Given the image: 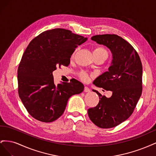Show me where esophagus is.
Instances as JSON below:
<instances>
[{"instance_id": "34e87169", "label": "esophagus", "mask_w": 156, "mask_h": 156, "mask_svg": "<svg viewBox=\"0 0 156 156\" xmlns=\"http://www.w3.org/2000/svg\"><path fill=\"white\" fill-rule=\"evenodd\" d=\"M84 91L85 92H90V89L88 87H84Z\"/></svg>"}]
</instances>
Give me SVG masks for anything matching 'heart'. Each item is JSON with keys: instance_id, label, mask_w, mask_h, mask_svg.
Returning a JSON list of instances; mask_svg holds the SVG:
<instances>
[{"instance_id": "heart-1", "label": "heart", "mask_w": 156, "mask_h": 156, "mask_svg": "<svg viewBox=\"0 0 156 156\" xmlns=\"http://www.w3.org/2000/svg\"><path fill=\"white\" fill-rule=\"evenodd\" d=\"M94 53L99 54V55H100V54H107V51L105 49H103L102 48H97L94 49ZM74 54H75V53L72 55V57H73V56H74ZM81 78L83 80H84V81H87V80H88V75L87 73H83L81 75Z\"/></svg>"}]
</instances>
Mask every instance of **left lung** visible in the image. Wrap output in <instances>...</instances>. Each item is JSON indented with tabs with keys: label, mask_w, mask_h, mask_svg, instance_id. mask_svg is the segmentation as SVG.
Here are the masks:
<instances>
[{
	"label": "left lung",
	"mask_w": 156,
	"mask_h": 156,
	"mask_svg": "<svg viewBox=\"0 0 156 156\" xmlns=\"http://www.w3.org/2000/svg\"><path fill=\"white\" fill-rule=\"evenodd\" d=\"M91 40L106 46L112 53L111 66L94 81L98 87L112 92L107 98L96 90L98 104L88 109L93 123L101 128H111L126 120L133 113L142 94L143 66L131 44L115 34L96 35Z\"/></svg>",
	"instance_id": "obj_1"
}]
</instances>
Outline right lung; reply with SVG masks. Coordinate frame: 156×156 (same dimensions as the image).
<instances>
[{
  "label": "right lung",
  "instance_id": "obj_1",
  "mask_svg": "<svg viewBox=\"0 0 156 156\" xmlns=\"http://www.w3.org/2000/svg\"><path fill=\"white\" fill-rule=\"evenodd\" d=\"M88 40L63 29L41 33L33 39L23 54L17 70L18 92L22 103L35 119L51 122L62 115L69 98L84 90L82 83L55 85L53 72L68 66L75 48Z\"/></svg>",
  "mask_w": 156,
  "mask_h": 156
}]
</instances>
